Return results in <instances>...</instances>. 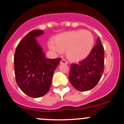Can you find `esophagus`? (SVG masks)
Returning <instances> with one entry per match:
<instances>
[{
  "label": "esophagus",
  "instance_id": "1",
  "mask_svg": "<svg viewBox=\"0 0 124 124\" xmlns=\"http://www.w3.org/2000/svg\"><path fill=\"white\" fill-rule=\"evenodd\" d=\"M60 63H61V64H63H63H67L68 63V61H66V60H64V59H62V60H61V61H60Z\"/></svg>",
  "mask_w": 124,
  "mask_h": 124
}]
</instances>
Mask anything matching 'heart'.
I'll use <instances>...</instances> for the list:
<instances>
[{"label":"heart","instance_id":"heart-1","mask_svg":"<svg viewBox=\"0 0 124 124\" xmlns=\"http://www.w3.org/2000/svg\"><path fill=\"white\" fill-rule=\"evenodd\" d=\"M94 46V37L91 31L80 30L58 35L53 42L48 43L51 50L57 52H65L71 61H78L86 58Z\"/></svg>","mask_w":124,"mask_h":124}]
</instances>
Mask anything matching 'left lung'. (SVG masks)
<instances>
[{
  "label": "left lung",
  "instance_id": "left-lung-1",
  "mask_svg": "<svg viewBox=\"0 0 124 124\" xmlns=\"http://www.w3.org/2000/svg\"><path fill=\"white\" fill-rule=\"evenodd\" d=\"M88 56L78 64H71L69 79L77 90L86 91L99 83L104 68V49L100 38Z\"/></svg>",
  "mask_w": 124,
  "mask_h": 124
}]
</instances>
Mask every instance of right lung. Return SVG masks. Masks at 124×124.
<instances>
[{"label":"right lung","mask_w":124,"mask_h":124,"mask_svg":"<svg viewBox=\"0 0 124 124\" xmlns=\"http://www.w3.org/2000/svg\"><path fill=\"white\" fill-rule=\"evenodd\" d=\"M42 30L30 31L20 41L14 55V71L20 89L31 97L44 96L50 90L53 73L61 58H46L35 38Z\"/></svg>","instance_id":"obj_1"}]
</instances>
